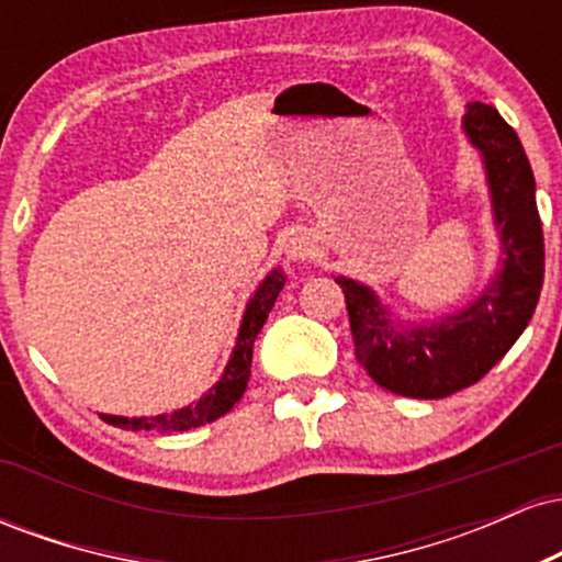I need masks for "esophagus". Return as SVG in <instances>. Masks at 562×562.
<instances>
[{
  "label": "esophagus",
  "mask_w": 562,
  "mask_h": 562,
  "mask_svg": "<svg viewBox=\"0 0 562 562\" xmlns=\"http://www.w3.org/2000/svg\"><path fill=\"white\" fill-rule=\"evenodd\" d=\"M285 254L290 256V259H295V261L308 259V256L314 254V243H312V237L303 235V232H293V235L288 237Z\"/></svg>",
  "instance_id": "1"
}]
</instances>
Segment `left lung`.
I'll return each mask as SVG.
<instances>
[{"label":"left lung","mask_w":562,"mask_h":562,"mask_svg":"<svg viewBox=\"0 0 562 562\" xmlns=\"http://www.w3.org/2000/svg\"><path fill=\"white\" fill-rule=\"evenodd\" d=\"M465 132L481 150L492 190L502 269L462 312L430 327L396 330L378 295L338 277L353 353L380 389L409 398H447L479 383L513 348L533 317L544 282V235L537 182L515 128L483 102H470Z\"/></svg>","instance_id":"1"}]
</instances>
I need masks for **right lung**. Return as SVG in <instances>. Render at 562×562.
I'll return each instance as SVG.
<instances>
[{"label": "right lung", "instance_id": "add662e5", "mask_svg": "<svg viewBox=\"0 0 562 562\" xmlns=\"http://www.w3.org/2000/svg\"><path fill=\"white\" fill-rule=\"evenodd\" d=\"M282 285H285V274L280 269H274L267 280L261 282L259 290L254 293V299L248 301V308L243 314L240 335H237L235 351L224 370V375L218 383L200 398L198 404L184 406V409L171 412V415H158V417H113V415H100L102 420L115 425V428L126 430H158V434H173V430H190L200 428L205 423H214L243 398L245 389H248L250 380V362H254V344L256 335L261 333L263 322H267L269 312H272L277 295H280Z\"/></svg>", "mask_w": 562, "mask_h": 562}]
</instances>
